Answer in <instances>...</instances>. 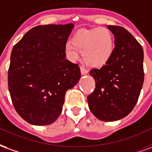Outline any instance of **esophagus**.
I'll use <instances>...</instances> for the list:
<instances>
[{
  "label": "esophagus",
  "mask_w": 152,
  "mask_h": 152,
  "mask_svg": "<svg viewBox=\"0 0 152 152\" xmlns=\"http://www.w3.org/2000/svg\"><path fill=\"white\" fill-rule=\"evenodd\" d=\"M80 70H81V74H82L83 75H87V73H88V71H87V69H85L84 67H83V66H81V67H80Z\"/></svg>",
  "instance_id": "obj_1"
}]
</instances>
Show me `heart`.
<instances>
[{
    "label": "heart",
    "instance_id": "b5f03b06",
    "mask_svg": "<svg viewBox=\"0 0 152 152\" xmlns=\"http://www.w3.org/2000/svg\"><path fill=\"white\" fill-rule=\"evenodd\" d=\"M113 36L106 28L81 30L65 44V52L69 58L75 61L79 51L83 52V58L87 65L100 67L111 58L113 53Z\"/></svg>",
    "mask_w": 152,
    "mask_h": 152
}]
</instances>
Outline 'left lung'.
Instances as JSON below:
<instances>
[{
	"label": "left lung",
	"mask_w": 152,
	"mask_h": 152,
	"mask_svg": "<svg viewBox=\"0 0 152 152\" xmlns=\"http://www.w3.org/2000/svg\"><path fill=\"white\" fill-rule=\"evenodd\" d=\"M115 47L111 58L90 75L96 88L87 96L91 112L99 120L114 121L126 117L134 108L144 80L143 49L122 26H109Z\"/></svg>",
	"instance_id": "left-lung-1"
}]
</instances>
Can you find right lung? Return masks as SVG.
I'll return each mask as SVG.
<instances>
[{"label": "right lung", "instance_id": "1", "mask_svg": "<svg viewBox=\"0 0 152 152\" xmlns=\"http://www.w3.org/2000/svg\"><path fill=\"white\" fill-rule=\"evenodd\" d=\"M74 24L33 27L13 48L8 86L15 110L35 126L53 123L66 91L81 77L79 66L65 59V44Z\"/></svg>", "mask_w": 152, "mask_h": 152}]
</instances>
